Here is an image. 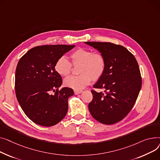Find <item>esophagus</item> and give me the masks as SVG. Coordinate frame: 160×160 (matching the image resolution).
Masks as SVG:
<instances>
[{"label":"esophagus","mask_w":160,"mask_h":160,"mask_svg":"<svg viewBox=\"0 0 160 160\" xmlns=\"http://www.w3.org/2000/svg\"><path fill=\"white\" fill-rule=\"evenodd\" d=\"M82 92V90H74V93L76 95H78V94H79V93H81Z\"/></svg>","instance_id":"esophagus-1"}]
</instances>
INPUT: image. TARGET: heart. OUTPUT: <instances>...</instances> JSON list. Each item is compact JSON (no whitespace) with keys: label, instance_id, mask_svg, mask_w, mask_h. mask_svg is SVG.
Segmentation results:
<instances>
[{"label":"heart","instance_id":"1","mask_svg":"<svg viewBox=\"0 0 160 160\" xmlns=\"http://www.w3.org/2000/svg\"><path fill=\"white\" fill-rule=\"evenodd\" d=\"M70 62L64 56L59 58L55 64V70L60 76L66 77L70 74L72 65H80L79 73L76 76H70L65 79L66 87L81 90L85 88L92 80L98 81L104 74L106 70V59L100 52H93L91 50L79 48L71 53Z\"/></svg>","mask_w":160,"mask_h":160}]
</instances>
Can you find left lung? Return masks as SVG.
I'll list each match as a JSON object with an SVG mask.
<instances>
[{
    "label": "left lung",
    "mask_w": 160,
    "mask_h": 160,
    "mask_svg": "<svg viewBox=\"0 0 160 160\" xmlns=\"http://www.w3.org/2000/svg\"><path fill=\"white\" fill-rule=\"evenodd\" d=\"M99 51L106 59V70L92 90L88 105L92 117L105 125L114 124L125 118L133 108L142 88L138 63L124 46L108 42H85Z\"/></svg>",
    "instance_id": "obj_1"
}]
</instances>
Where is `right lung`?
Listing matches in <instances>:
<instances>
[{
    "instance_id": "add662e5",
    "label": "right lung",
    "mask_w": 160,
    "mask_h": 160,
    "mask_svg": "<svg viewBox=\"0 0 160 160\" xmlns=\"http://www.w3.org/2000/svg\"><path fill=\"white\" fill-rule=\"evenodd\" d=\"M74 46H36L18 62L15 81L16 97L25 114L37 125L53 126L67 113L68 100L73 95V91L68 87L59 89L62 78L54 67L57 60Z\"/></svg>"
}]
</instances>
